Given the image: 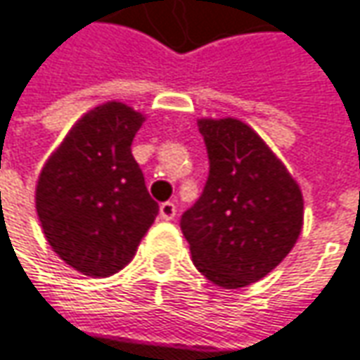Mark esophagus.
<instances>
[{
  "instance_id": "34e87169",
  "label": "esophagus",
  "mask_w": 360,
  "mask_h": 360,
  "mask_svg": "<svg viewBox=\"0 0 360 360\" xmlns=\"http://www.w3.org/2000/svg\"><path fill=\"white\" fill-rule=\"evenodd\" d=\"M174 217H176V205L174 202H162L160 205V219L172 221Z\"/></svg>"
}]
</instances>
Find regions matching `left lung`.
<instances>
[{
	"mask_svg": "<svg viewBox=\"0 0 360 360\" xmlns=\"http://www.w3.org/2000/svg\"><path fill=\"white\" fill-rule=\"evenodd\" d=\"M198 129L210 172L180 226L196 269L225 290H239L265 278L294 249L304 225V196L247 123L202 117Z\"/></svg>",
	"mask_w": 360,
	"mask_h": 360,
	"instance_id": "1",
	"label": "left lung"
}]
</instances>
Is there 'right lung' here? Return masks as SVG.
<instances>
[{"instance_id":"right-lung-1","label":"right lung","mask_w":360,"mask_h":360,"mask_svg":"<svg viewBox=\"0 0 360 360\" xmlns=\"http://www.w3.org/2000/svg\"><path fill=\"white\" fill-rule=\"evenodd\" d=\"M146 115L107 101L86 111L50 153L36 182L46 241L89 278H109L134 259L158 214L131 153Z\"/></svg>"}]
</instances>
